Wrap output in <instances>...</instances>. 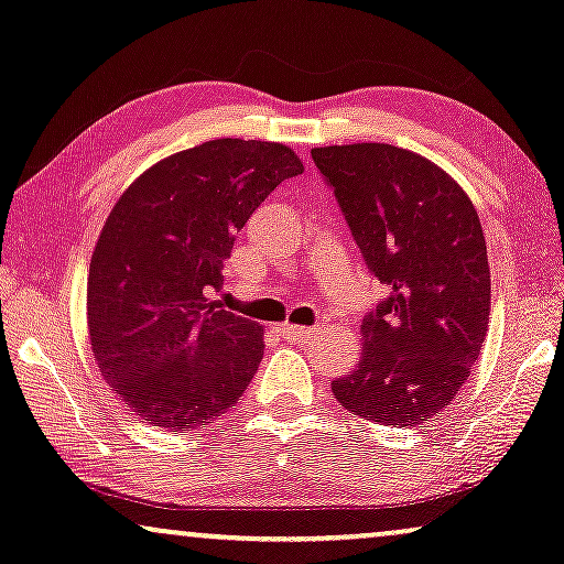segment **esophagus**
Wrapping results in <instances>:
<instances>
[{"instance_id":"34e87169","label":"esophagus","mask_w":564,"mask_h":564,"mask_svg":"<svg viewBox=\"0 0 564 564\" xmlns=\"http://www.w3.org/2000/svg\"><path fill=\"white\" fill-rule=\"evenodd\" d=\"M275 329L283 337H289V340H306V337L314 333V327H299V325H278Z\"/></svg>"}]
</instances>
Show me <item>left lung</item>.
<instances>
[{"label": "left lung", "mask_w": 564, "mask_h": 564, "mask_svg": "<svg viewBox=\"0 0 564 564\" xmlns=\"http://www.w3.org/2000/svg\"><path fill=\"white\" fill-rule=\"evenodd\" d=\"M319 175L389 296L360 322L364 352L333 381L345 410L420 425L456 400L482 350L490 268L467 193L425 156L392 144L312 149Z\"/></svg>", "instance_id": "left-lung-1"}]
</instances>
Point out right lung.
<instances>
[{
  "mask_svg": "<svg viewBox=\"0 0 564 564\" xmlns=\"http://www.w3.org/2000/svg\"><path fill=\"white\" fill-rule=\"evenodd\" d=\"M304 167L273 141L216 139L149 167L118 198L89 262L93 352L126 408L193 431L235 408L262 358V329L219 310L239 229Z\"/></svg>",
  "mask_w": 564,
  "mask_h": 564,
  "instance_id": "add662e5",
  "label": "right lung"
}]
</instances>
